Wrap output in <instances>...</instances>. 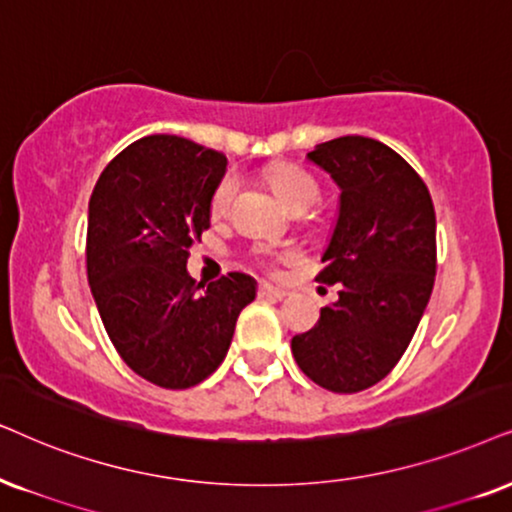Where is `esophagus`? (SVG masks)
<instances>
[{
	"instance_id": "esophagus-1",
	"label": "esophagus",
	"mask_w": 512,
	"mask_h": 512,
	"mask_svg": "<svg viewBox=\"0 0 512 512\" xmlns=\"http://www.w3.org/2000/svg\"><path fill=\"white\" fill-rule=\"evenodd\" d=\"M257 293H260V297H264V300H274V302L283 300V297L288 295L286 290H281V288H274V286H260V290H257Z\"/></svg>"
}]
</instances>
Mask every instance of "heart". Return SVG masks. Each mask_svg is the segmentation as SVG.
Wrapping results in <instances>:
<instances>
[{
	"label": "heart",
	"instance_id": "b5f03b06",
	"mask_svg": "<svg viewBox=\"0 0 512 512\" xmlns=\"http://www.w3.org/2000/svg\"><path fill=\"white\" fill-rule=\"evenodd\" d=\"M269 184L271 189L276 191V196L288 205L290 210L295 212H304L307 208L319 200V184L316 179L309 174L307 170L297 165H276L269 170ZM236 191V179L234 177H224L219 181V186L215 189V196H212V215L222 217L226 210H229L231 198H234ZM295 255H288L286 260Z\"/></svg>",
	"mask_w": 512,
	"mask_h": 512
}]
</instances>
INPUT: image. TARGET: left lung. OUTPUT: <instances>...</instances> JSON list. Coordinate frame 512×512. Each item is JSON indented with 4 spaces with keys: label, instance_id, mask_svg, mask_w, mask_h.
Listing matches in <instances>:
<instances>
[{
    "label": "left lung",
    "instance_id": "left-lung-1",
    "mask_svg": "<svg viewBox=\"0 0 512 512\" xmlns=\"http://www.w3.org/2000/svg\"><path fill=\"white\" fill-rule=\"evenodd\" d=\"M307 160L340 189V208L319 283L338 302L290 342L297 366L323 390L352 394L397 366L430 302L437 271V219L418 172L368 137L319 144Z\"/></svg>",
    "mask_w": 512,
    "mask_h": 512
}]
</instances>
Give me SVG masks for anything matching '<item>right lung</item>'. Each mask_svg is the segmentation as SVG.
<instances>
[{
  "label": "right lung",
  "instance_id": "1",
  "mask_svg": "<svg viewBox=\"0 0 512 512\" xmlns=\"http://www.w3.org/2000/svg\"><path fill=\"white\" fill-rule=\"evenodd\" d=\"M226 158L174 134L134 141L89 198L87 278L122 361L148 383L186 390L217 371L255 278L231 271L205 286L186 271L210 229Z\"/></svg>",
  "mask_w": 512,
  "mask_h": 512
}]
</instances>
